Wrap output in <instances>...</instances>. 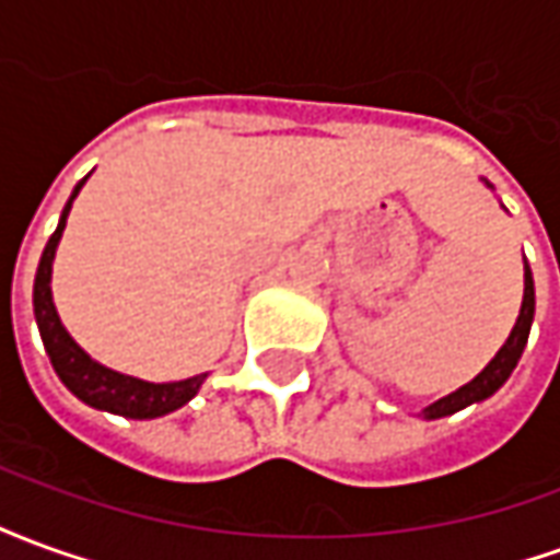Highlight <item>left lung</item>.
<instances>
[{"label":"left lung","instance_id":"8db88e82","mask_svg":"<svg viewBox=\"0 0 560 560\" xmlns=\"http://www.w3.org/2000/svg\"><path fill=\"white\" fill-rule=\"evenodd\" d=\"M530 320H534V276H530V267L525 264V296H522V308H518L516 327H513V332H510V339L501 345V351L494 353L492 363L486 365V369H482L480 375L474 377L470 384H465V387H458L456 393H450V396H444V399H438L434 405H429V408L422 411V417H425V420L450 417V413L462 411V408H468V405H474V401L489 399L494 389L504 387V381L510 377V372L516 369L518 357H522L525 345H528Z\"/></svg>","mask_w":560,"mask_h":560}]
</instances>
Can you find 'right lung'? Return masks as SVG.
I'll list each match as a JSON object with an SVG mask.
<instances>
[{
	"instance_id": "1",
	"label": "right lung",
	"mask_w": 560,
	"mask_h": 560,
	"mask_svg": "<svg viewBox=\"0 0 560 560\" xmlns=\"http://www.w3.org/2000/svg\"><path fill=\"white\" fill-rule=\"evenodd\" d=\"M83 183L86 179H80L74 185V191L68 197L62 215H59L54 236L44 245L42 264H38V272H35V291H32L35 324H38L44 351L50 357L56 375L80 401H86L90 408H98V411L128 417V420H155V417H164V413L176 411V408H183V405L195 399L200 384L207 381V372L185 377V381H171V384H152V381H140V377L114 372L107 365L95 363L90 353L68 336V329L62 327V320L56 315L54 291H50L56 245L62 240L68 212H71V203H74V197L83 188Z\"/></svg>"
}]
</instances>
